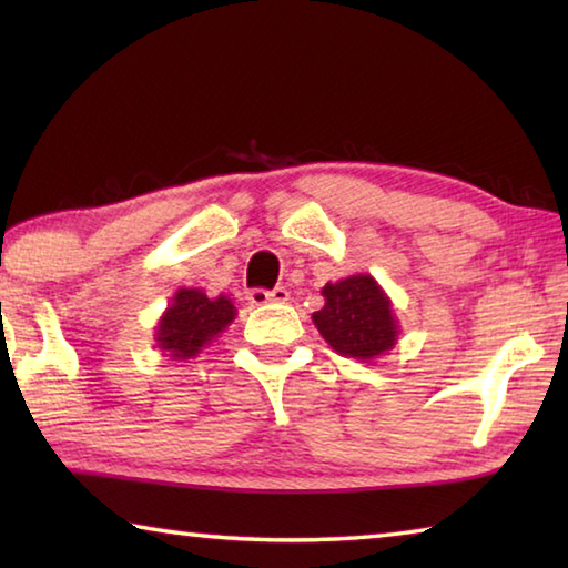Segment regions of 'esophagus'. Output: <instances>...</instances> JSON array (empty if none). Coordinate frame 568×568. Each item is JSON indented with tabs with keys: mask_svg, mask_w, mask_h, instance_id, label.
I'll list each match as a JSON object with an SVG mask.
<instances>
[{
	"mask_svg": "<svg viewBox=\"0 0 568 568\" xmlns=\"http://www.w3.org/2000/svg\"><path fill=\"white\" fill-rule=\"evenodd\" d=\"M291 293L285 287H275V291H265V287H253L247 291V301L253 305H265V303H285Z\"/></svg>",
	"mask_w": 568,
	"mask_h": 568,
	"instance_id": "esophagus-1",
	"label": "esophagus"
}]
</instances>
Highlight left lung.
<instances>
[{"label": "left lung", "mask_w": 568, "mask_h": 568, "mask_svg": "<svg viewBox=\"0 0 568 568\" xmlns=\"http://www.w3.org/2000/svg\"><path fill=\"white\" fill-rule=\"evenodd\" d=\"M325 305L313 313L315 328L341 355L371 361L396 343V321L386 293L371 275H353L323 287Z\"/></svg>", "instance_id": "8db88e82"}]
</instances>
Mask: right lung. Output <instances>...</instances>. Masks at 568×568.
Instances as JSON below:
<instances>
[{
	"instance_id": "right-lung-1",
	"label": "right lung",
	"mask_w": 568,
	"mask_h": 568,
	"mask_svg": "<svg viewBox=\"0 0 568 568\" xmlns=\"http://www.w3.org/2000/svg\"><path fill=\"white\" fill-rule=\"evenodd\" d=\"M235 318V307L225 295L207 297L203 291H182L158 325V343L170 358H195L203 345L215 338Z\"/></svg>"
}]
</instances>
